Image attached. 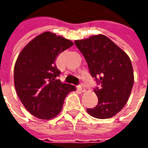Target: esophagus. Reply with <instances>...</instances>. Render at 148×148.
Masks as SVG:
<instances>
[{
  "mask_svg": "<svg viewBox=\"0 0 148 148\" xmlns=\"http://www.w3.org/2000/svg\"><path fill=\"white\" fill-rule=\"evenodd\" d=\"M77 88H78V90H79L80 91H82V92H85V91H86V88H85V86H84L83 85H79V86H77Z\"/></svg>",
  "mask_w": 148,
  "mask_h": 148,
  "instance_id": "1",
  "label": "esophagus"
}]
</instances>
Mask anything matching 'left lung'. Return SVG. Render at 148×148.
Segmentation results:
<instances>
[{"mask_svg":"<svg viewBox=\"0 0 148 148\" xmlns=\"http://www.w3.org/2000/svg\"><path fill=\"white\" fill-rule=\"evenodd\" d=\"M75 44L86 60L91 77L99 85L94 90L98 105L87 109V113L101 119L114 116L126 105L134 86L129 57L103 34L76 40Z\"/></svg>","mask_w":148,"mask_h":148,"instance_id":"left-lung-1","label":"left lung"}]
</instances>
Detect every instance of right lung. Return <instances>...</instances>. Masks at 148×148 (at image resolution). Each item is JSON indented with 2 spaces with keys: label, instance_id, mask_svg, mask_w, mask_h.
Returning a JSON list of instances; mask_svg holds the SVG:
<instances>
[{
  "label": "right lung",
  "instance_id": "1",
  "mask_svg": "<svg viewBox=\"0 0 148 148\" xmlns=\"http://www.w3.org/2000/svg\"><path fill=\"white\" fill-rule=\"evenodd\" d=\"M73 45L71 40L44 32L26 45L14 68V87L20 101L34 116L51 119L59 114L66 96L76 87L61 82L55 61Z\"/></svg>",
  "mask_w": 148,
  "mask_h": 148
}]
</instances>
